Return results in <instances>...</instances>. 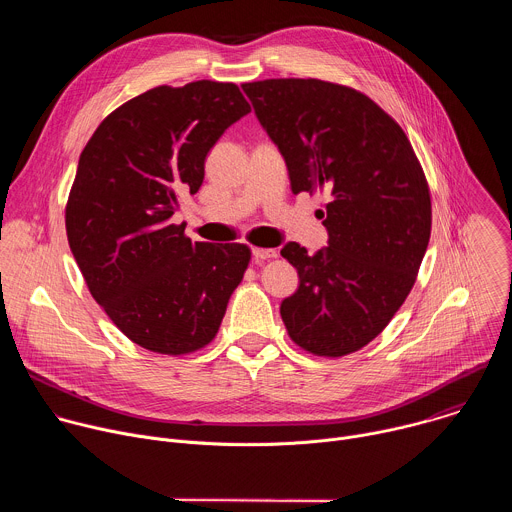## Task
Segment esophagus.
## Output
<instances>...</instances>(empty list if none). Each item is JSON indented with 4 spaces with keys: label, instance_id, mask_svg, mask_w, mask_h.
<instances>
[{
    "label": "esophagus",
    "instance_id": "34e87169",
    "mask_svg": "<svg viewBox=\"0 0 512 512\" xmlns=\"http://www.w3.org/2000/svg\"><path fill=\"white\" fill-rule=\"evenodd\" d=\"M273 257H277L275 249H263V247L253 249V259L255 261H265V259H273Z\"/></svg>",
    "mask_w": 512,
    "mask_h": 512
}]
</instances>
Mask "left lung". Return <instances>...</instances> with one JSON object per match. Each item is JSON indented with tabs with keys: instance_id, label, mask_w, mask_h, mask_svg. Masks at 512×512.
Returning a JSON list of instances; mask_svg holds the SVG:
<instances>
[{
	"instance_id": "1",
	"label": "left lung",
	"mask_w": 512,
	"mask_h": 512,
	"mask_svg": "<svg viewBox=\"0 0 512 512\" xmlns=\"http://www.w3.org/2000/svg\"><path fill=\"white\" fill-rule=\"evenodd\" d=\"M281 152L291 192L322 190L328 247L281 255L300 287L281 302L289 338L316 356L367 346L415 283L431 235V198L399 123L373 99L318 79L241 85Z\"/></svg>"
}]
</instances>
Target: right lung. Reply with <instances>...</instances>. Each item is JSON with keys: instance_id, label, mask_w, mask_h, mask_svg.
Listing matches in <instances>:
<instances>
[{"instance_id": "1", "label": "right lung", "mask_w": 512, "mask_h": 512, "mask_svg": "<svg viewBox=\"0 0 512 512\" xmlns=\"http://www.w3.org/2000/svg\"><path fill=\"white\" fill-rule=\"evenodd\" d=\"M249 111L235 83L162 85L107 115L79 158L64 214L70 251L111 322L152 352L212 342L247 271V245L192 243L172 214Z\"/></svg>"}]
</instances>
